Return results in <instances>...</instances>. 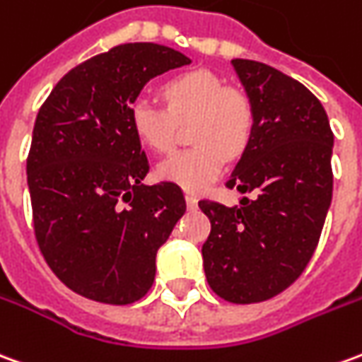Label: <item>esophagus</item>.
<instances>
[{
    "instance_id": "34e87169",
    "label": "esophagus",
    "mask_w": 362,
    "mask_h": 362,
    "mask_svg": "<svg viewBox=\"0 0 362 362\" xmlns=\"http://www.w3.org/2000/svg\"><path fill=\"white\" fill-rule=\"evenodd\" d=\"M186 204H188L189 209H196L198 207V198L194 194H186Z\"/></svg>"
}]
</instances>
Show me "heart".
Listing matches in <instances>:
<instances>
[{
  "label": "heart",
  "instance_id": "1",
  "mask_svg": "<svg viewBox=\"0 0 362 362\" xmlns=\"http://www.w3.org/2000/svg\"><path fill=\"white\" fill-rule=\"evenodd\" d=\"M166 110L139 98L129 107V121L137 139L155 153H170L178 125L194 119L192 143L158 166V176L186 192H204L217 180L225 158L239 156L252 135L255 113L249 98L229 88L209 70H189L163 86Z\"/></svg>",
  "mask_w": 362,
  "mask_h": 362
}]
</instances>
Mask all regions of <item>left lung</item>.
Instances as JSON below:
<instances>
[{"label": "left lung", "mask_w": 362, "mask_h": 362, "mask_svg": "<svg viewBox=\"0 0 362 362\" xmlns=\"http://www.w3.org/2000/svg\"><path fill=\"white\" fill-rule=\"evenodd\" d=\"M255 113L249 145L227 188L255 198L202 199L211 231L202 247L209 288L233 304L274 298L312 259L331 206L327 113L304 84L262 62L231 60Z\"/></svg>", "instance_id": "obj_1"}]
</instances>
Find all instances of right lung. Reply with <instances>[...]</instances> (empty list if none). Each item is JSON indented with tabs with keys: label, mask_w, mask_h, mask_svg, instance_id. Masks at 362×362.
Segmentation results:
<instances>
[{
	"label": "right lung",
	"mask_w": 362,
	"mask_h": 362,
	"mask_svg": "<svg viewBox=\"0 0 362 362\" xmlns=\"http://www.w3.org/2000/svg\"><path fill=\"white\" fill-rule=\"evenodd\" d=\"M186 64L164 45H119L72 68L40 105L27 156L35 237L60 282L93 302L141 300L186 211L180 186L143 184L148 160L129 121L148 80Z\"/></svg>",
	"instance_id": "add662e5"
}]
</instances>
